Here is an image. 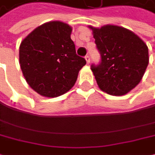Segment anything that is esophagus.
I'll return each mask as SVG.
<instances>
[{
    "mask_svg": "<svg viewBox=\"0 0 155 155\" xmlns=\"http://www.w3.org/2000/svg\"><path fill=\"white\" fill-rule=\"evenodd\" d=\"M85 60H86L87 64H89L90 63V56H89V55H86V56H85Z\"/></svg>",
    "mask_w": 155,
    "mask_h": 155,
    "instance_id": "34e87169",
    "label": "esophagus"
}]
</instances>
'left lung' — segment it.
Instances as JSON below:
<instances>
[{"mask_svg": "<svg viewBox=\"0 0 155 155\" xmlns=\"http://www.w3.org/2000/svg\"><path fill=\"white\" fill-rule=\"evenodd\" d=\"M92 29L101 62L91 70L103 92L123 95L140 82L149 63L148 47L130 30L117 25Z\"/></svg>", "mask_w": 155, "mask_h": 155, "instance_id": "obj_1", "label": "left lung"}]
</instances>
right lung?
Wrapping results in <instances>:
<instances>
[{"label": "right lung", "instance_id": "obj_1", "mask_svg": "<svg viewBox=\"0 0 155 155\" xmlns=\"http://www.w3.org/2000/svg\"><path fill=\"white\" fill-rule=\"evenodd\" d=\"M71 27L60 21L41 25L21 42L19 63L29 86L40 95L57 97L74 85L86 61L76 54Z\"/></svg>", "mask_w": 155, "mask_h": 155}]
</instances>
